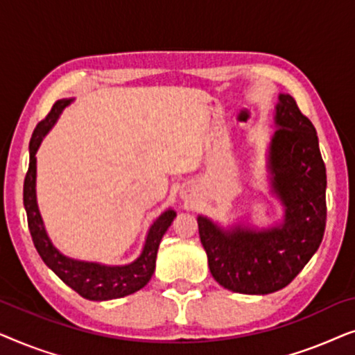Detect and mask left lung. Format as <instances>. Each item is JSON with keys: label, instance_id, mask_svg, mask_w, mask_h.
Masks as SVG:
<instances>
[{"label": "left lung", "instance_id": "left-lung-1", "mask_svg": "<svg viewBox=\"0 0 355 355\" xmlns=\"http://www.w3.org/2000/svg\"><path fill=\"white\" fill-rule=\"evenodd\" d=\"M270 142L271 189L284 220L268 230H221L198 216V234L211 276L239 294H270L288 286L322 244L327 226V168L317 130L293 96L279 95Z\"/></svg>", "mask_w": 355, "mask_h": 355}]
</instances>
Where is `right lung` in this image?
Masks as SVG:
<instances>
[{
    "mask_svg": "<svg viewBox=\"0 0 355 355\" xmlns=\"http://www.w3.org/2000/svg\"><path fill=\"white\" fill-rule=\"evenodd\" d=\"M71 98L58 100L48 116L37 124L33 130L28 152H31V162H28V171L24 181V207L27 211V223L33 244L42 260L45 261L48 268H51L64 283L74 289L77 294L89 300H111L119 299L124 295L134 294L135 291L142 289L148 283L155 271L157 263V254L159 242L168 227L171 226L176 211H163L153 225L150 226L147 239H145L142 254L132 263L123 266H106L94 261H80L67 259L51 244L45 226H43L40 211L37 205L35 196V178H37V158L35 153L40 147L43 137L55 125L56 119L60 118L61 111L71 103Z\"/></svg>",
    "mask_w": 355,
    "mask_h": 355,
    "instance_id": "add662e5",
    "label": "right lung"
}]
</instances>
